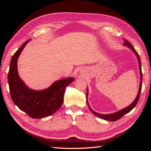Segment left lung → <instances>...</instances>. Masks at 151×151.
Instances as JSON below:
<instances>
[{"label": "left lung", "instance_id": "8db88e82", "mask_svg": "<svg viewBox=\"0 0 151 151\" xmlns=\"http://www.w3.org/2000/svg\"><path fill=\"white\" fill-rule=\"evenodd\" d=\"M124 40V43H123V46L127 47L128 48H129L132 51H133V52L135 54V55L137 56V58L138 59V62H139V70H140V86H139V89L138 91L137 95L134 101L132 102L129 106H128L127 107L123 108L121 110L116 111L115 113H109V114H101L94 111L93 109H92V108H91V106H89V104L88 102V89L87 88V92H86V101H87V103H88V105L89 106V108L91 110V111L92 112L95 116H96L100 118H102L103 120H108V121H111V122H114L119 120L120 118H121L123 115H125V114L128 113L129 112H130L132 109H133L137 103L139 98H140V93H141V89H142V69H141V62H140V57L138 55V53H137V52L135 51V50L134 49V48L132 46V45L127 41L126 40Z\"/></svg>", "mask_w": 151, "mask_h": 151}]
</instances>
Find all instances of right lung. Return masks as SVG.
Listing matches in <instances>:
<instances>
[{"label":"right lung","instance_id":"1","mask_svg":"<svg viewBox=\"0 0 151 151\" xmlns=\"http://www.w3.org/2000/svg\"><path fill=\"white\" fill-rule=\"evenodd\" d=\"M30 40L22 44L12 56L8 73V83L14 103L30 117L38 119L53 115L61 107L66 87L75 79L68 77L57 81L43 90L36 91L28 88L18 74L17 60Z\"/></svg>","mask_w":151,"mask_h":151}]
</instances>
